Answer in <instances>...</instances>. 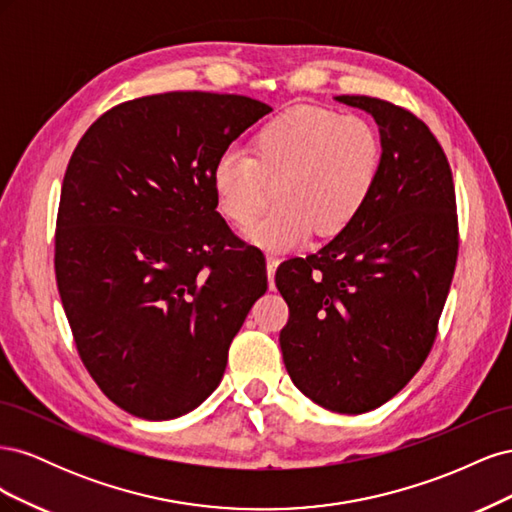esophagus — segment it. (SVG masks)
<instances>
[{
    "label": "esophagus",
    "instance_id": "34e87169",
    "mask_svg": "<svg viewBox=\"0 0 512 512\" xmlns=\"http://www.w3.org/2000/svg\"><path fill=\"white\" fill-rule=\"evenodd\" d=\"M277 265H280V258H275V256H267V275H269V282H271V286H273V277H275Z\"/></svg>",
    "mask_w": 512,
    "mask_h": 512
}]
</instances>
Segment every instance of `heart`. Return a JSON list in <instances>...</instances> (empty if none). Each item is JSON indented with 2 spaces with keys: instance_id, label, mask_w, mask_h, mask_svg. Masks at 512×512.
Masks as SVG:
<instances>
[{
  "instance_id": "b5f03b06",
  "label": "heart",
  "mask_w": 512,
  "mask_h": 512,
  "mask_svg": "<svg viewBox=\"0 0 512 512\" xmlns=\"http://www.w3.org/2000/svg\"><path fill=\"white\" fill-rule=\"evenodd\" d=\"M382 162V138L367 119L292 106L254 132L250 156L226 151L213 162L215 209L243 228L262 209L267 183H275L277 207L245 237L262 250H292L312 230L331 237L359 218L380 181Z\"/></svg>"
}]
</instances>
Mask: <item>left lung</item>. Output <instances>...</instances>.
Returning a JSON list of instances; mask_svg holds the SVG:
<instances>
[{"label":"left lung","instance_id":"8db88e82","mask_svg":"<svg viewBox=\"0 0 512 512\" xmlns=\"http://www.w3.org/2000/svg\"><path fill=\"white\" fill-rule=\"evenodd\" d=\"M335 100L376 119L382 173L359 218L316 254L277 269L290 307L280 346L305 397L363 414L404 389L436 339L459 247L455 185L436 136L406 108Z\"/></svg>","mask_w":512,"mask_h":512}]
</instances>
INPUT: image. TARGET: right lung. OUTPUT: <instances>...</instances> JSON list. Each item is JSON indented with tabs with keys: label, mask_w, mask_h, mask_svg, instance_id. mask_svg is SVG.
I'll return each mask as SVG.
<instances>
[{
	"label": "right lung",
	"mask_w": 512,
	"mask_h": 512,
	"mask_svg": "<svg viewBox=\"0 0 512 512\" xmlns=\"http://www.w3.org/2000/svg\"><path fill=\"white\" fill-rule=\"evenodd\" d=\"M271 113L245 96L123 102L76 145L61 185L55 275L81 359L138 418L192 412L267 292L265 258L215 211L211 166Z\"/></svg>",
	"instance_id": "right-lung-1"
}]
</instances>
